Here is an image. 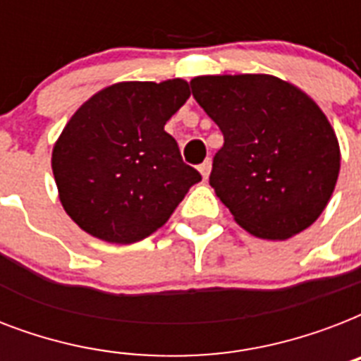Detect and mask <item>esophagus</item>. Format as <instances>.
<instances>
[{
	"mask_svg": "<svg viewBox=\"0 0 361 361\" xmlns=\"http://www.w3.org/2000/svg\"><path fill=\"white\" fill-rule=\"evenodd\" d=\"M198 170H200V174H202L204 180H208V176H209V170H212V161L209 159H206L200 166H198Z\"/></svg>",
	"mask_w": 361,
	"mask_h": 361,
	"instance_id": "esophagus-1",
	"label": "esophagus"
}]
</instances>
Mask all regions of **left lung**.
I'll return each instance as SVG.
<instances>
[{"instance_id": "1", "label": "left lung", "mask_w": 361, "mask_h": 361, "mask_svg": "<svg viewBox=\"0 0 361 361\" xmlns=\"http://www.w3.org/2000/svg\"><path fill=\"white\" fill-rule=\"evenodd\" d=\"M191 90L225 138L209 185L238 225L264 240L313 225L341 166L336 133L313 99L269 75L197 76Z\"/></svg>"}]
</instances>
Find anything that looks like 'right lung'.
Masks as SVG:
<instances>
[{
  "label": "right lung",
  "mask_w": 361,
  "mask_h": 361,
  "mask_svg": "<svg viewBox=\"0 0 361 361\" xmlns=\"http://www.w3.org/2000/svg\"><path fill=\"white\" fill-rule=\"evenodd\" d=\"M189 95L181 78L121 82L76 110L54 146L52 170L82 231L110 243L144 240L202 180L164 130Z\"/></svg>",
  "instance_id": "1"
}]
</instances>
